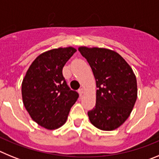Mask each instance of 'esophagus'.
<instances>
[{
  "instance_id": "esophagus-1",
  "label": "esophagus",
  "mask_w": 159,
  "mask_h": 159,
  "mask_svg": "<svg viewBox=\"0 0 159 159\" xmlns=\"http://www.w3.org/2000/svg\"><path fill=\"white\" fill-rule=\"evenodd\" d=\"M84 88H80V89L78 90V92H79V93H80V95H83V93H84Z\"/></svg>"
}]
</instances>
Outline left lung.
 Here are the masks:
<instances>
[{
	"label": "left lung",
	"instance_id": "left-lung-1",
	"mask_svg": "<svg viewBox=\"0 0 159 159\" xmlns=\"http://www.w3.org/2000/svg\"><path fill=\"white\" fill-rule=\"evenodd\" d=\"M79 51L92 67L98 88L95 107L88 112L90 121L100 130H115L127 120L136 102L135 75L116 52L87 47Z\"/></svg>",
	"mask_w": 159,
	"mask_h": 159
}]
</instances>
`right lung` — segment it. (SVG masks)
Here are the masks:
<instances>
[{"label": "right lung", "instance_id": "obj_1", "mask_svg": "<svg viewBox=\"0 0 159 159\" xmlns=\"http://www.w3.org/2000/svg\"><path fill=\"white\" fill-rule=\"evenodd\" d=\"M76 52L60 48L40 54L32 62L22 82L24 105L36 123L48 130L65 123L70 109L79 98L63 75V67Z\"/></svg>", "mask_w": 159, "mask_h": 159}]
</instances>
